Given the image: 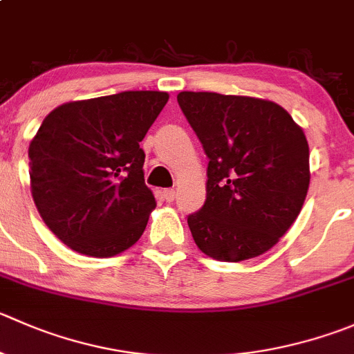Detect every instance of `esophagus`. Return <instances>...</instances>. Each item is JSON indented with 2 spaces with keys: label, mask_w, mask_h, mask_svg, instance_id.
I'll use <instances>...</instances> for the list:
<instances>
[{
  "label": "esophagus",
  "mask_w": 354,
  "mask_h": 354,
  "mask_svg": "<svg viewBox=\"0 0 354 354\" xmlns=\"http://www.w3.org/2000/svg\"><path fill=\"white\" fill-rule=\"evenodd\" d=\"M162 197L166 198V202H173L174 197H176V190H174V188H166V190L162 192Z\"/></svg>",
  "instance_id": "esophagus-1"
}]
</instances>
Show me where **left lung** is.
Masks as SVG:
<instances>
[{"instance_id": "left-lung-1", "label": "left lung", "mask_w": 354, "mask_h": 354, "mask_svg": "<svg viewBox=\"0 0 354 354\" xmlns=\"http://www.w3.org/2000/svg\"><path fill=\"white\" fill-rule=\"evenodd\" d=\"M178 104L207 156V195L188 226L219 261L272 249L299 214L310 187V149L289 112L268 100L181 91Z\"/></svg>"}]
</instances>
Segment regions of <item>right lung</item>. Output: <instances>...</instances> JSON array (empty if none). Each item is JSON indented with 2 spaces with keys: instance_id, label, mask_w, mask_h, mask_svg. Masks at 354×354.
I'll use <instances>...</instances> for the list:
<instances>
[{
  "instance_id": "1",
  "label": "right lung",
  "mask_w": 354,
  "mask_h": 354,
  "mask_svg": "<svg viewBox=\"0 0 354 354\" xmlns=\"http://www.w3.org/2000/svg\"><path fill=\"white\" fill-rule=\"evenodd\" d=\"M167 98L121 91L60 105L44 118L29 145L32 198L48 228L75 252L115 256L145 232L156 198L140 142Z\"/></svg>"
}]
</instances>
